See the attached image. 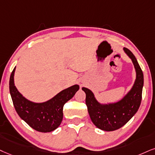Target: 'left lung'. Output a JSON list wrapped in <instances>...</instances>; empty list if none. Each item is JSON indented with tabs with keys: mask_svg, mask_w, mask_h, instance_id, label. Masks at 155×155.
I'll use <instances>...</instances> for the list:
<instances>
[{
	"mask_svg": "<svg viewBox=\"0 0 155 155\" xmlns=\"http://www.w3.org/2000/svg\"><path fill=\"white\" fill-rule=\"evenodd\" d=\"M124 49L134 63L137 79L131 91L121 101L114 104L101 105L97 102L89 89L82 88L86 94L85 104L91 121L101 130L114 131L125 125L137 112L142 101L144 85L142 70L133 53L127 48Z\"/></svg>",
	"mask_w": 155,
	"mask_h": 155,
	"instance_id": "1",
	"label": "left lung"
}]
</instances>
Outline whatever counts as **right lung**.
Here are the masks:
<instances>
[{
    "label": "right lung",
    "instance_id": "1",
    "mask_svg": "<svg viewBox=\"0 0 155 155\" xmlns=\"http://www.w3.org/2000/svg\"><path fill=\"white\" fill-rule=\"evenodd\" d=\"M15 68L11 72L9 90L17 114L34 130L50 132L60 125L63 118V106L79 90L74 85L61 91L51 100L42 104H35L26 100L17 91L13 82Z\"/></svg>",
    "mask_w": 155,
    "mask_h": 155
}]
</instances>
